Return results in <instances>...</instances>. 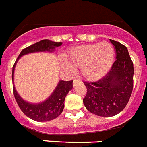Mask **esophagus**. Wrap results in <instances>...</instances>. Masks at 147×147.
Masks as SVG:
<instances>
[{"label": "esophagus", "instance_id": "34e87169", "mask_svg": "<svg viewBox=\"0 0 147 147\" xmlns=\"http://www.w3.org/2000/svg\"><path fill=\"white\" fill-rule=\"evenodd\" d=\"M80 83H81L80 80H74V82H73V86L75 87L76 86L80 84Z\"/></svg>", "mask_w": 147, "mask_h": 147}]
</instances>
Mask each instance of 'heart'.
I'll return each mask as SVG.
<instances>
[{
  "mask_svg": "<svg viewBox=\"0 0 147 147\" xmlns=\"http://www.w3.org/2000/svg\"><path fill=\"white\" fill-rule=\"evenodd\" d=\"M115 58V51L110 43L102 42L82 45L69 52L65 67L69 71L80 67L82 76L87 80H100L108 73Z\"/></svg>",
  "mask_w": 147,
  "mask_h": 147,
  "instance_id": "1",
  "label": "heart"
}]
</instances>
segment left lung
Masks as SVG:
<instances>
[{
	"instance_id": "obj_1",
	"label": "left lung",
	"mask_w": 147,
	"mask_h": 147,
	"mask_svg": "<svg viewBox=\"0 0 147 147\" xmlns=\"http://www.w3.org/2000/svg\"><path fill=\"white\" fill-rule=\"evenodd\" d=\"M116 48V60L110 71L99 80L87 82L83 98L86 108L99 116L110 117L119 113L128 104L133 89L134 65L127 47L110 40Z\"/></svg>"
}]
</instances>
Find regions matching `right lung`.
Returning <instances> with one entry per match:
<instances>
[{
    "instance_id": "obj_1",
    "label": "right lung",
    "mask_w": 147,
    "mask_h": 147,
    "mask_svg": "<svg viewBox=\"0 0 147 147\" xmlns=\"http://www.w3.org/2000/svg\"><path fill=\"white\" fill-rule=\"evenodd\" d=\"M61 45L62 43H56L49 40H43L37 42L23 49L13 65L12 80L16 100L23 113L36 122H47L55 119L62 113L65 107V97L73 88V80H59L54 91L46 100L40 103H31L24 100L16 89L14 85L15 67L18 61L23 55L34 53H53L55 48Z\"/></svg>"
}]
</instances>
